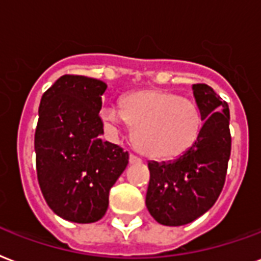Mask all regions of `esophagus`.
I'll use <instances>...</instances> for the list:
<instances>
[{"label": "esophagus", "mask_w": 261, "mask_h": 261, "mask_svg": "<svg viewBox=\"0 0 261 261\" xmlns=\"http://www.w3.org/2000/svg\"><path fill=\"white\" fill-rule=\"evenodd\" d=\"M141 163H142V160H141L138 156L130 154V164H141Z\"/></svg>", "instance_id": "34e87169"}]
</instances>
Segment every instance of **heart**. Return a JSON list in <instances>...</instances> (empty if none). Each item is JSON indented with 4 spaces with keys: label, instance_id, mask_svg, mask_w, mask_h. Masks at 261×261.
<instances>
[{
    "label": "heart",
    "instance_id": "1",
    "mask_svg": "<svg viewBox=\"0 0 261 261\" xmlns=\"http://www.w3.org/2000/svg\"><path fill=\"white\" fill-rule=\"evenodd\" d=\"M101 115L112 126L128 123L134 127L137 149L160 162L185 154L202 128L201 109L196 101L157 87L128 93L120 101V108H105Z\"/></svg>",
    "mask_w": 261,
    "mask_h": 261
}]
</instances>
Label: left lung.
Segmentation results:
<instances>
[{"instance_id": "left-lung-1", "label": "left lung", "mask_w": 261, "mask_h": 261, "mask_svg": "<svg viewBox=\"0 0 261 261\" xmlns=\"http://www.w3.org/2000/svg\"><path fill=\"white\" fill-rule=\"evenodd\" d=\"M193 94L202 115L197 142L174 162L148 163L146 208L164 226H184L210 211L227 174L231 152L227 102L205 83L193 85Z\"/></svg>"}]
</instances>
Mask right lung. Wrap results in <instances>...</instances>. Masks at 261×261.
I'll list each match as a JSON object with an SVG mask.
<instances>
[{
	"label": "right lung",
	"instance_id": "obj_1",
	"mask_svg": "<svg viewBox=\"0 0 261 261\" xmlns=\"http://www.w3.org/2000/svg\"><path fill=\"white\" fill-rule=\"evenodd\" d=\"M102 81L63 75L41 98L35 130L38 184L60 218L94 223L108 210L109 190L128 164V152L101 139Z\"/></svg>",
	"mask_w": 261,
	"mask_h": 261
}]
</instances>
